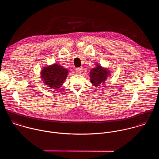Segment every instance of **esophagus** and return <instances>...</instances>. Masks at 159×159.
<instances>
[{
  "label": "esophagus",
  "mask_w": 159,
  "mask_h": 159,
  "mask_svg": "<svg viewBox=\"0 0 159 159\" xmlns=\"http://www.w3.org/2000/svg\"><path fill=\"white\" fill-rule=\"evenodd\" d=\"M76 72L78 74H81L83 72V68H76Z\"/></svg>",
  "instance_id": "34e87169"
}]
</instances>
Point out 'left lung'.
Returning <instances> with one entry per match:
<instances>
[{
  "mask_svg": "<svg viewBox=\"0 0 159 159\" xmlns=\"http://www.w3.org/2000/svg\"><path fill=\"white\" fill-rule=\"evenodd\" d=\"M111 72L110 70L102 67L97 63L96 67L91 69L89 73L91 83L95 87L105 84L108 77L110 76Z\"/></svg>",
  "mask_w": 159,
  "mask_h": 159,
  "instance_id": "1",
  "label": "left lung"
}]
</instances>
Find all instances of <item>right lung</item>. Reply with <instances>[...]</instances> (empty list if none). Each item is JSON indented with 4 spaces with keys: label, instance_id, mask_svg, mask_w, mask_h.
Returning a JSON list of instances; mask_svg holds the SVG:
<instances>
[{
    "label": "right lung",
    "instance_id": "right-lung-1",
    "mask_svg": "<svg viewBox=\"0 0 159 159\" xmlns=\"http://www.w3.org/2000/svg\"><path fill=\"white\" fill-rule=\"evenodd\" d=\"M41 78L43 83L50 89H59L67 78L68 70L63 66L54 63L44 67L41 70Z\"/></svg>",
    "mask_w": 159,
    "mask_h": 159
}]
</instances>
